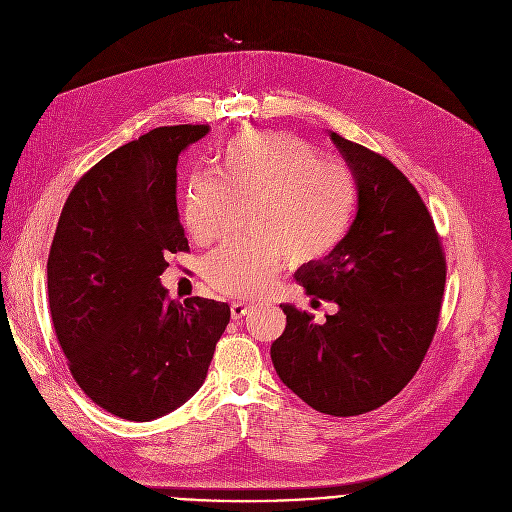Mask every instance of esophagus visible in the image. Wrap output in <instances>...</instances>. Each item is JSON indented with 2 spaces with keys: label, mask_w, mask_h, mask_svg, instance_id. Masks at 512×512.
<instances>
[{
  "label": "esophagus",
  "mask_w": 512,
  "mask_h": 512,
  "mask_svg": "<svg viewBox=\"0 0 512 512\" xmlns=\"http://www.w3.org/2000/svg\"><path fill=\"white\" fill-rule=\"evenodd\" d=\"M249 312H251V306L245 304V302H233V304H231V316H233V320H241V318H245Z\"/></svg>",
  "instance_id": "34e87169"
}]
</instances>
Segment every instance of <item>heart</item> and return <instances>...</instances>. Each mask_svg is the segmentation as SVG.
I'll return each instance as SVG.
<instances>
[{"mask_svg": "<svg viewBox=\"0 0 512 512\" xmlns=\"http://www.w3.org/2000/svg\"><path fill=\"white\" fill-rule=\"evenodd\" d=\"M214 174L188 178L182 223L190 239L221 237L233 204H245L253 233L214 249L202 263L210 289L231 298L263 296L285 263H316L346 237L354 210L352 174L320 158L312 145L283 131L249 129L229 137L214 158Z\"/></svg>", "mask_w": 512, "mask_h": 512, "instance_id": "heart-1", "label": "heart"}]
</instances>
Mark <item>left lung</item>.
I'll use <instances>...</instances> for the list:
<instances>
[{"mask_svg":"<svg viewBox=\"0 0 512 512\" xmlns=\"http://www.w3.org/2000/svg\"><path fill=\"white\" fill-rule=\"evenodd\" d=\"M358 188L342 243L298 269L312 298L338 304L314 324L291 304L271 344L279 379L320 413L352 417L391 401L413 379L440 322L446 253L407 176L385 156L330 133Z\"/></svg>","mask_w":512,"mask_h":512,"instance_id":"left-lung-1","label":"left lung"}]
</instances>
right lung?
<instances>
[{"mask_svg": "<svg viewBox=\"0 0 512 512\" xmlns=\"http://www.w3.org/2000/svg\"><path fill=\"white\" fill-rule=\"evenodd\" d=\"M208 125L156 127L70 190L48 255V306L68 371L85 395L127 421H152L204 383L231 308L170 300V253L188 251L176 206L178 156Z\"/></svg>", "mask_w": 512, "mask_h": 512, "instance_id": "1", "label": "right lung"}]
</instances>
